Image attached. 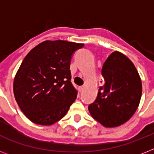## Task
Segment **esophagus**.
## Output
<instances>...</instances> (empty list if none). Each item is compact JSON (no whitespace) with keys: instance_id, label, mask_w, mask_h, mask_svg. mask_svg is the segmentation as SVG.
Masks as SVG:
<instances>
[{"instance_id":"esophagus-1","label":"esophagus","mask_w":154,"mask_h":154,"mask_svg":"<svg viewBox=\"0 0 154 154\" xmlns=\"http://www.w3.org/2000/svg\"><path fill=\"white\" fill-rule=\"evenodd\" d=\"M83 90H84V86L79 87V91L80 92H82V91H83Z\"/></svg>"}]
</instances>
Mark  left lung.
<instances>
[{
	"label": "left lung",
	"instance_id": "left-lung-1",
	"mask_svg": "<svg viewBox=\"0 0 154 154\" xmlns=\"http://www.w3.org/2000/svg\"><path fill=\"white\" fill-rule=\"evenodd\" d=\"M101 73L105 85L100 87L95 101L89 105V111L103 126H120L138 107L142 93L141 77L134 63L118 51L106 59Z\"/></svg>",
	"mask_w": 154,
	"mask_h": 154
}]
</instances>
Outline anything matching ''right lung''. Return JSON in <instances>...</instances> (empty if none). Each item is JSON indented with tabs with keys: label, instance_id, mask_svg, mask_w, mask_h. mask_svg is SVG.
Listing matches in <instances>:
<instances>
[{
	"label": "right lung",
	"instance_id": "add662e5",
	"mask_svg": "<svg viewBox=\"0 0 154 154\" xmlns=\"http://www.w3.org/2000/svg\"><path fill=\"white\" fill-rule=\"evenodd\" d=\"M84 44L45 41L28 53L16 73L13 93L20 110L35 124L51 125L77 98L71 82L72 53Z\"/></svg>",
	"mask_w": 154,
	"mask_h": 154
}]
</instances>
